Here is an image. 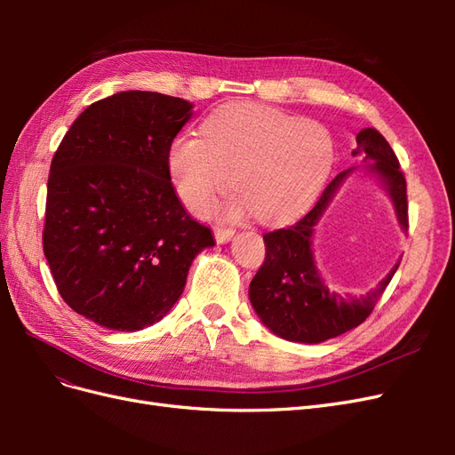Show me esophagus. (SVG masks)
<instances>
[{
    "mask_svg": "<svg viewBox=\"0 0 455 455\" xmlns=\"http://www.w3.org/2000/svg\"><path fill=\"white\" fill-rule=\"evenodd\" d=\"M233 235H235V231L229 229V228H218V229H214V239H216V243H220V244H224V243L231 241Z\"/></svg>",
    "mask_w": 455,
    "mask_h": 455,
    "instance_id": "obj_1",
    "label": "esophagus"
}]
</instances>
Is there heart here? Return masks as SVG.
Here are the masks:
<instances>
[{"mask_svg": "<svg viewBox=\"0 0 455 455\" xmlns=\"http://www.w3.org/2000/svg\"><path fill=\"white\" fill-rule=\"evenodd\" d=\"M201 136L180 134L167 149L174 194L196 214L212 211L233 188V214L252 211L259 222H286L319 194L332 164L330 132L313 119L291 117L261 104L216 109Z\"/></svg>", "mask_w": 455, "mask_h": 455, "instance_id": "obj_1", "label": "heart"}]
</instances>
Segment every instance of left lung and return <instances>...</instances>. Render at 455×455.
<instances>
[{"instance_id": "8db88e82", "label": "left lung", "mask_w": 455, "mask_h": 455, "mask_svg": "<svg viewBox=\"0 0 455 455\" xmlns=\"http://www.w3.org/2000/svg\"><path fill=\"white\" fill-rule=\"evenodd\" d=\"M351 156L363 157V169L376 176L379 186L387 191L398 226L408 231L406 180L389 142L376 129H363L356 134V148ZM356 171L359 169L351 167L339 172L313 209L294 226L264 235L266 259L254 275L249 296L259 321L283 339L321 343L356 328L366 321L401 264L396 261L385 279L364 296H343L330 291L315 266V226L339 186Z\"/></svg>"}]
</instances>
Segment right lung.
<instances>
[{
  "instance_id": "1",
  "label": "right lung",
  "mask_w": 455,
  "mask_h": 455,
  "mask_svg": "<svg viewBox=\"0 0 455 455\" xmlns=\"http://www.w3.org/2000/svg\"><path fill=\"white\" fill-rule=\"evenodd\" d=\"M194 104L123 91L91 104L51 161L44 252L62 299L119 332L161 321L214 246L176 197L167 149Z\"/></svg>"
}]
</instances>
